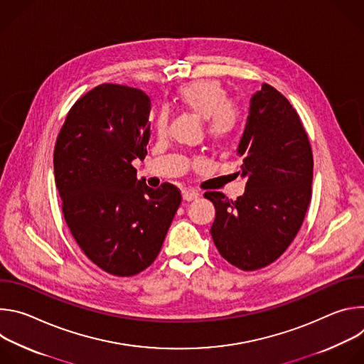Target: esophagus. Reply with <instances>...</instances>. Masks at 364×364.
I'll return each instance as SVG.
<instances>
[{"mask_svg":"<svg viewBox=\"0 0 364 364\" xmlns=\"http://www.w3.org/2000/svg\"><path fill=\"white\" fill-rule=\"evenodd\" d=\"M198 197V193L194 191V190H183V198L186 201H191V200H196Z\"/></svg>","mask_w":364,"mask_h":364,"instance_id":"34e87169","label":"esophagus"}]
</instances>
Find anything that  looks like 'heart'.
Returning a JSON list of instances; mask_svg holds the SVG:
<instances>
[{"label":"heart","instance_id":"heart-1","mask_svg":"<svg viewBox=\"0 0 364 364\" xmlns=\"http://www.w3.org/2000/svg\"><path fill=\"white\" fill-rule=\"evenodd\" d=\"M178 108L204 119L205 134L213 142L230 139L240 128L245 114L236 102L228 100L226 89L216 80H197L181 86L176 95ZM167 115L159 114L155 129L161 135L167 128Z\"/></svg>","mask_w":364,"mask_h":364}]
</instances>
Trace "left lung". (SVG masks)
Returning a JSON list of instances; mask_svg holds the SVG:
<instances>
[{
	"mask_svg": "<svg viewBox=\"0 0 364 364\" xmlns=\"http://www.w3.org/2000/svg\"><path fill=\"white\" fill-rule=\"evenodd\" d=\"M245 193L229 200L207 191L216 209L210 233L220 255L243 271L261 269L287 250L311 200L313 151L296 111L268 83L249 107L237 146Z\"/></svg>",
	"mask_w": 364,
	"mask_h": 364,
	"instance_id": "1",
	"label": "left lung"
}]
</instances>
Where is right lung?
<instances>
[{"mask_svg":"<svg viewBox=\"0 0 364 364\" xmlns=\"http://www.w3.org/2000/svg\"><path fill=\"white\" fill-rule=\"evenodd\" d=\"M149 97L103 83L76 100L55 145V180L65 220L90 261L132 277L159 256L181 203L180 190L151 188L132 161L149 141Z\"/></svg>","mask_w":364,"mask_h":364,"instance_id":"1","label":"right lung"}]
</instances>
